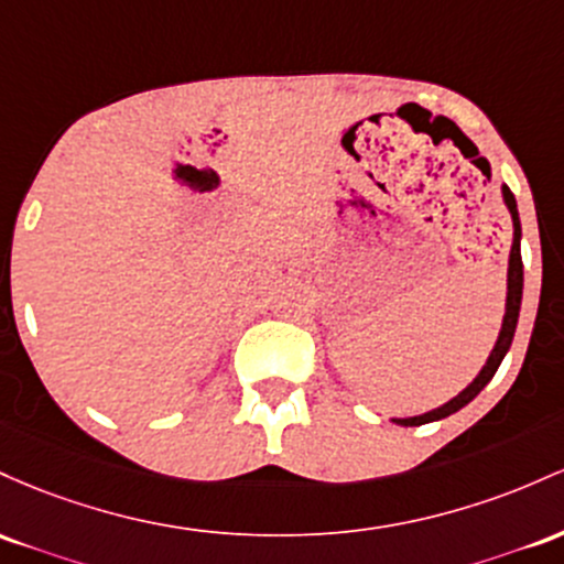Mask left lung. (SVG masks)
I'll return each mask as SVG.
<instances>
[{"mask_svg":"<svg viewBox=\"0 0 564 564\" xmlns=\"http://www.w3.org/2000/svg\"><path fill=\"white\" fill-rule=\"evenodd\" d=\"M503 202H506V207H509L511 220H514V242H511V256H509V295H506V314H503L501 335H498L496 346H492L490 357H487V362L482 370H479V376L474 378V381L466 386L458 397H453L451 402H445L442 408L432 410V413L415 415V419H397V423H402V426H421V423H432V421L447 419V415L458 413L464 404H469L474 397H477L479 391L490 383V378L496 376L498 365H501L506 351H509L511 340H514L517 319H520V303H522V252H520L522 229H520V213H517V199H514V194L509 192V186H503Z\"/></svg>","mask_w":564,"mask_h":564,"instance_id":"obj_1","label":"left lung"}]
</instances>
